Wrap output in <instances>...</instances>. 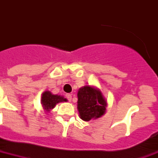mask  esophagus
Wrapping results in <instances>:
<instances>
[{
  "label": "esophagus",
  "instance_id": "esophagus-1",
  "mask_svg": "<svg viewBox=\"0 0 158 158\" xmlns=\"http://www.w3.org/2000/svg\"><path fill=\"white\" fill-rule=\"evenodd\" d=\"M65 97H66V98L68 99L69 101H71V99H72V95H71V94H67L66 95H65Z\"/></svg>",
  "mask_w": 158,
  "mask_h": 158
}]
</instances>
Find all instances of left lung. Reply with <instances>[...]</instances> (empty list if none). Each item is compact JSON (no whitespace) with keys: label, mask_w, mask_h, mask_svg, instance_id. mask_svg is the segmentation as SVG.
Segmentation results:
<instances>
[{"label":"left lung","mask_w":158,"mask_h":158,"mask_svg":"<svg viewBox=\"0 0 158 158\" xmlns=\"http://www.w3.org/2000/svg\"><path fill=\"white\" fill-rule=\"evenodd\" d=\"M77 96L79 117L84 121L98 119L106 113L107 102L98 88L91 85L81 87Z\"/></svg>","instance_id":"8db88e82"}]
</instances>
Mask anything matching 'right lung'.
Here are the masks:
<instances>
[{
	"label": "right lung",
	"instance_id": "obj_1",
	"mask_svg": "<svg viewBox=\"0 0 158 158\" xmlns=\"http://www.w3.org/2000/svg\"><path fill=\"white\" fill-rule=\"evenodd\" d=\"M63 102H67V99L60 95L52 94L50 91L43 92L41 98V104L47 112H50V110L53 109L57 103Z\"/></svg>",
	"mask_w": 158,
	"mask_h": 158
}]
</instances>
